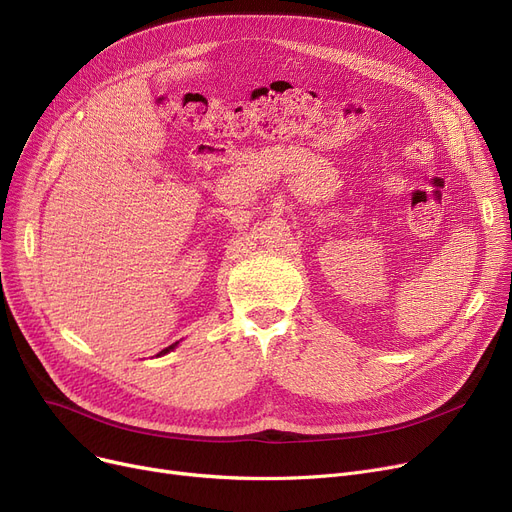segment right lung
<instances>
[{"mask_svg":"<svg viewBox=\"0 0 512 512\" xmlns=\"http://www.w3.org/2000/svg\"><path fill=\"white\" fill-rule=\"evenodd\" d=\"M176 346H178V342H174V344H170V346H168V348H164V351H161V353H159V355H157V357H161V355H166V353H170V351H172V348H176Z\"/></svg>","mask_w":512,"mask_h":512,"instance_id":"obj_1","label":"right lung"}]
</instances>
